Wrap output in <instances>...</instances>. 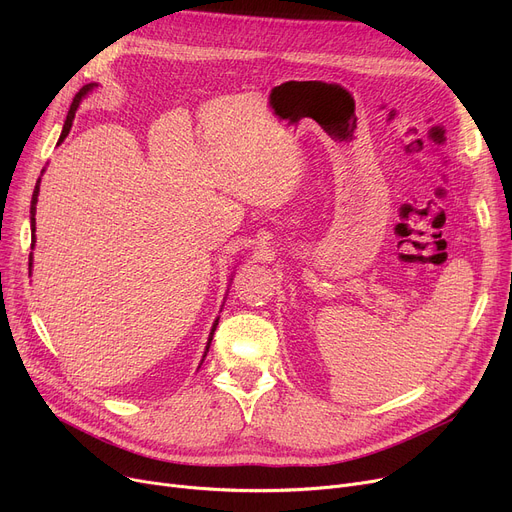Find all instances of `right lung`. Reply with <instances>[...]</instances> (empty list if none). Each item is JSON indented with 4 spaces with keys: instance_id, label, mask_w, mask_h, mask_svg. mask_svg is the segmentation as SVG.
Masks as SVG:
<instances>
[{
    "instance_id": "right-lung-1",
    "label": "right lung",
    "mask_w": 512,
    "mask_h": 512,
    "mask_svg": "<svg viewBox=\"0 0 512 512\" xmlns=\"http://www.w3.org/2000/svg\"><path fill=\"white\" fill-rule=\"evenodd\" d=\"M97 87V83H89V85H85L83 89H80L78 93H76V97H74V101H72V105H70V112H68V116H66V122H64V128H62V134H60V141H58V145H62L64 143V139L68 137V132H70V128H72V122H74V114H76V110H78V105H80V101H83L93 89ZM45 172V170H43ZM41 172V174H43ZM39 186H41V178L37 180V184H35V191H33V199H31V230H33V247H35V213H37V199H39ZM31 267H33V253H31V257H29V272H31ZM218 321H220V317H215V321H213V326H211V330H209V338H207V346H205V353H203V359L207 357V353H209V346H211V340H213V332H215V328H218ZM203 359H201V363H203ZM201 367V365H199Z\"/></svg>"
}]
</instances>
